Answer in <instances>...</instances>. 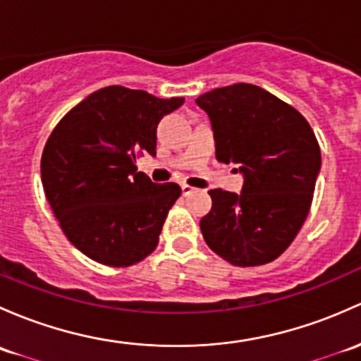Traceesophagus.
Instances as JSON below:
<instances>
[{
	"mask_svg": "<svg viewBox=\"0 0 361 361\" xmlns=\"http://www.w3.org/2000/svg\"><path fill=\"white\" fill-rule=\"evenodd\" d=\"M193 192H195V188L190 187V185H187V183H183V185H181V193H183L185 197H187V195H190V193H193Z\"/></svg>",
	"mask_w": 361,
	"mask_h": 361,
	"instance_id": "esophagus-1",
	"label": "esophagus"
}]
</instances>
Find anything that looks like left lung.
<instances>
[{
    "label": "left lung",
    "mask_w": 361,
    "mask_h": 361,
    "mask_svg": "<svg viewBox=\"0 0 361 361\" xmlns=\"http://www.w3.org/2000/svg\"><path fill=\"white\" fill-rule=\"evenodd\" d=\"M195 104L209 116L216 159L244 176L240 193L209 190L204 240L235 267L270 263L310 212L322 166L314 133L294 107L247 82L207 91Z\"/></svg>",
    "instance_id": "left-lung-1"
}]
</instances>
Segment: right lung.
Here are the masks:
<instances>
[{
	"mask_svg": "<svg viewBox=\"0 0 361 361\" xmlns=\"http://www.w3.org/2000/svg\"><path fill=\"white\" fill-rule=\"evenodd\" d=\"M185 98L107 86L56 124L41 157V181L63 233L107 267H131L157 247L181 188L136 171L140 154L155 155L157 124Z\"/></svg>",
	"mask_w": 361,
	"mask_h": 361,
	"instance_id": "right-lung-1",
	"label": "right lung"
}]
</instances>
